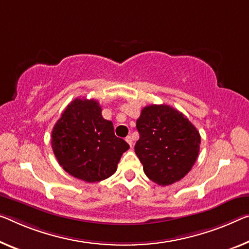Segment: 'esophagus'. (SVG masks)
Returning a JSON list of instances; mask_svg holds the SVG:
<instances>
[{"label":"esophagus","instance_id":"esophagus-1","mask_svg":"<svg viewBox=\"0 0 249 249\" xmlns=\"http://www.w3.org/2000/svg\"><path fill=\"white\" fill-rule=\"evenodd\" d=\"M125 141H127V142L129 143V146H130V147H132V144H133V140H132L131 136H128L127 138H125Z\"/></svg>","mask_w":249,"mask_h":249}]
</instances>
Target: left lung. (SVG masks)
Returning <instances> with one entry per match:
<instances>
[{
  "instance_id": "obj_1",
  "label": "left lung",
  "mask_w": 249,
  "mask_h": 249,
  "mask_svg": "<svg viewBox=\"0 0 249 249\" xmlns=\"http://www.w3.org/2000/svg\"><path fill=\"white\" fill-rule=\"evenodd\" d=\"M135 152L147 177L160 186L189 173L199 154L200 135L185 114L167 105H151L137 120Z\"/></svg>"
}]
</instances>
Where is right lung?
Listing matches in <instances>:
<instances>
[{
  "mask_svg": "<svg viewBox=\"0 0 249 249\" xmlns=\"http://www.w3.org/2000/svg\"><path fill=\"white\" fill-rule=\"evenodd\" d=\"M101 111L97 100L76 98L52 130L51 144L60 166L87 182L112 176L122 154L129 149L124 139L114 135L113 124L103 119Z\"/></svg>",
  "mask_w": 249,
  "mask_h": 249,
  "instance_id": "right-lung-1",
  "label": "right lung"
}]
</instances>
